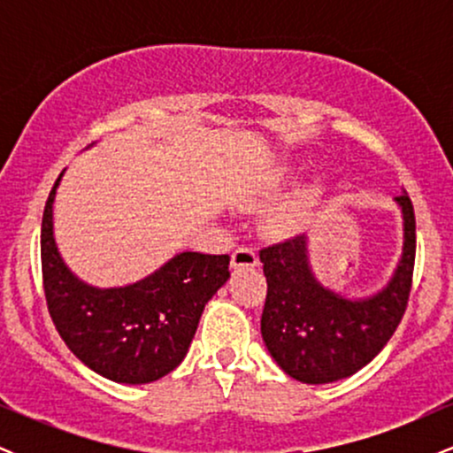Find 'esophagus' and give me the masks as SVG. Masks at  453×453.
Masks as SVG:
<instances>
[{
  "instance_id": "1",
  "label": "esophagus",
  "mask_w": 453,
  "mask_h": 453,
  "mask_svg": "<svg viewBox=\"0 0 453 453\" xmlns=\"http://www.w3.org/2000/svg\"><path fill=\"white\" fill-rule=\"evenodd\" d=\"M259 259L253 247H238L232 253V268H242V266H257Z\"/></svg>"
}]
</instances>
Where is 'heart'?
I'll return each mask as SVG.
<instances>
[{
    "mask_svg": "<svg viewBox=\"0 0 453 453\" xmlns=\"http://www.w3.org/2000/svg\"><path fill=\"white\" fill-rule=\"evenodd\" d=\"M317 206H319V187H300L270 209L266 223L277 234L296 232L313 217Z\"/></svg>",
    "mask_w": 453,
    "mask_h": 453,
    "instance_id": "b5f03b06",
    "label": "heart"
}]
</instances>
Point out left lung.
Segmentation results:
<instances>
[{
	"mask_svg": "<svg viewBox=\"0 0 453 453\" xmlns=\"http://www.w3.org/2000/svg\"><path fill=\"white\" fill-rule=\"evenodd\" d=\"M396 204L404 221L403 257L392 280L368 298L349 300L315 279L304 234L259 251L268 283L262 339L289 377L311 386L351 377L396 332L415 266L413 204L407 194H400Z\"/></svg>",
	"mask_w": 453,
	"mask_h": 453,
	"instance_id": "left-lung-1",
	"label": "left lung"
}]
</instances>
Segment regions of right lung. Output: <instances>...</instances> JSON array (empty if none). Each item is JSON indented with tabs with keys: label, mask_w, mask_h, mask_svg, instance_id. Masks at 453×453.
Returning <instances> with one entry per match:
<instances>
[{
	"label": "right lung",
	"mask_w": 453,
	"mask_h": 453,
	"mask_svg": "<svg viewBox=\"0 0 453 453\" xmlns=\"http://www.w3.org/2000/svg\"><path fill=\"white\" fill-rule=\"evenodd\" d=\"M55 180L44 206L42 279L49 313L70 351L117 383L157 381L183 362L202 311L230 279V256L185 251L126 288L97 289L70 273L53 236Z\"/></svg>",
	"instance_id": "add662e5"
}]
</instances>
